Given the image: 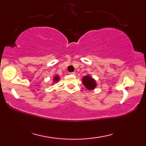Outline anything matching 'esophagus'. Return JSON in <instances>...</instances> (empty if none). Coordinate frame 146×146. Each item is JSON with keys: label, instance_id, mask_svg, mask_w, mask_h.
I'll list each match as a JSON object with an SVG mask.
<instances>
[{"label": "esophagus", "instance_id": "obj_1", "mask_svg": "<svg viewBox=\"0 0 146 146\" xmlns=\"http://www.w3.org/2000/svg\"><path fill=\"white\" fill-rule=\"evenodd\" d=\"M75 73H76L75 72H70V75H75Z\"/></svg>", "mask_w": 146, "mask_h": 146}]
</instances>
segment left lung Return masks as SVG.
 Here are the masks:
<instances>
[{"label":"left lung","instance_id":"obj_1","mask_svg":"<svg viewBox=\"0 0 146 146\" xmlns=\"http://www.w3.org/2000/svg\"><path fill=\"white\" fill-rule=\"evenodd\" d=\"M82 84L88 90H93L97 88V84L93 77L88 74L82 78Z\"/></svg>","mask_w":146,"mask_h":146}]
</instances>
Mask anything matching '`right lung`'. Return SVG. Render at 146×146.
<instances>
[{"instance_id":"obj_1","label":"right lung","mask_w":146,"mask_h":146,"mask_svg":"<svg viewBox=\"0 0 146 146\" xmlns=\"http://www.w3.org/2000/svg\"><path fill=\"white\" fill-rule=\"evenodd\" d=\"M60 76H58V75H55V76H54L53 79V83H52V84H54L58 82V81H59V80H60Z\"/></svg>"}]
</instances>
